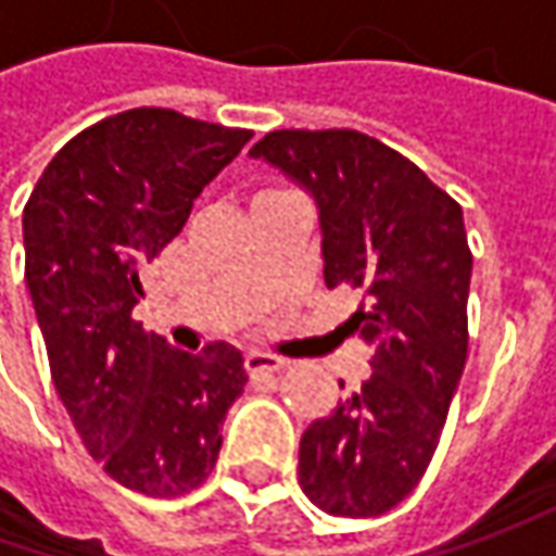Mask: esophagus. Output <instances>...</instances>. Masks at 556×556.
<instances>
[{
    "mask_svg": "<svg viewBox=\"0 0 556 556\" xmlns=\"http://www.w3.org/2000/svg\"><path fill=\"white\" fill-rule=\"evenodd\" d=\"M288 368V358L266 353V350H250L247 353V371H281Z\"/></svg>",
    "mask_w": 556,
    "mask_h": 556,
    "instance_id": "esophagus-1",
    "label": "esophagus"
}]
</instances>
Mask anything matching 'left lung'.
<instances>
[{"label": "left lung", "mask_w": 556, "mask_h": 556, "mask_svg": "<svg viewBox=\"0 0 556 556\" xmlns=\"http://www.w3.org/2000/svg\"><path fill=\"white\" fill-rule=\"evenodd\" d=\"M250 157L315 201L325 285L365 290L346 328L371 350V377L306 427L300 489L333 517L387 514L433 458L467 362L464 213L408 157L355 129H278Z\"/></svg>", "instance_id": "1"}]
</instances>
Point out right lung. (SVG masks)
Instances as JSON below:
<instances>
[{
	"instance_id": "obj_1",
	"label": "right lung",
	"mask_w": 556,
	"mask_h": 556,
	"mask_svg": "<svg viewBox=\"0 0 556 556\" xmlns=\"http://www.w3.org/2000/svg\"><path fill=\"white\" fill-rule=\"evenodd\" d=\"M250 129L136 108L71 139L24 206L27 290L54 390L89 455L119 485L176 498L216 467L244 355L144 333L141 278L188 223Z\"/></svg>"
}]
</instances>
